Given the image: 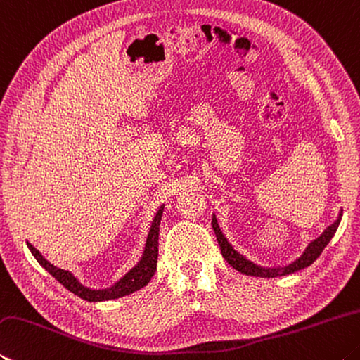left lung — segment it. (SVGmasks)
Instances as JSON below:
<instances>
[{"label": "left lung", "mask_w": 360, "mask_h": 360, "mask_svg": "<svg viewBox=\"0 0 360 360\" xmlns=\"http://www.w3.org/2000/svg\"><path fill=\"white\" fill-rule=\"evenodd\" d=\"M342 215H343V209H340L337 219L332 221L329 226H326L324 231L319 234L318 238L310 240V243L304 248V252L300 253L296 259H292L288 264H283V266H261L258 263H255V261L248 259L245 255L238 252L236 248L231 245L230 240L225 238V234L221 233L215 214H212V228H214L215 238L219 240L221 255H224V258L226 259L228 264L233 266L234 269L239 271L240 274H245V276L274 278V277L290 276V274H294L297 271L305 269V267H309L313 261L321 255L324 247L329 244V240L334 238L340 221H342Z\"/></svg>", "instance_id": "1"}]
</instances>
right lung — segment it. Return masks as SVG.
Wrapping results in <instances>:
<instances>
[{
	"mask_svg": "<svg viewBox=\"0 0 360 360\" xmlns=\"http://www.w3.org/2000/svg\"><path fill=\"white\" fill-rule=\"evenodd\" d=\"M165 205L159 207V211L155 212L151 228H149L148 239L145 244V250L139 263H136L132 269H130L126 276H122L117 282H115L108 288H89V286L83 285L74 274L66 269H60L50 263V261L42 257V253L37 250L32 244H28L30 252L32 257L37 259V263L41 264L45 271H47L51 277H55L64 288H68L70 292H74L75 296L80 299L88 300V302H102V300H112L122 296H129L135 291L141 290L143 286L149 283V280L153 278L155 269H158V257H159V231H160V220Z\"/></svg>",
	"mask_w": 360,
	"mask_h": 360,
	"instance_id": "1",
	"label": "right lung"
}]
</instances>
